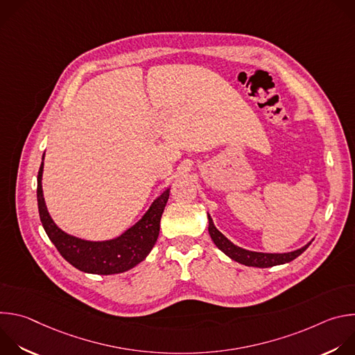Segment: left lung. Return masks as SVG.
<instances>
[{"label":"left lung","instance_id":"left-lung-1","mask_svg":"<svg viewBox=\"0 0 355 355\" xmlns=\"http://www.w3.org/2000/svg\"><path fill=\"white\" fill-rule=\"evenodd\" d=\"M208 220H209V234L214 240V243L216 244V247L219 250H222L227 257H230L232 260L244 264L247 267H259V268H268V267H274V266H281L285 263H289L292 260H295L297 256H300L303 251H305L311 243L305 244L303 247L295 250V251H289V252H259V251H250L245 248H241L236 244H233L225 234H222L214 225L212 218L208 214Z\"/></svg>","mask_w":355,"mask_h":355}]
</instances>
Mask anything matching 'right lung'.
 Segmentation results:
<instances>
[{
  "instance_id": "1",
  "label": "right lung",
  "mask_w": 355,
  "mask_h": 355,
  "mask_svg": "<svg viewBox=\"0 0 355 355\" xmlns=\"http://www.w3.org/2000/svg\"><path fill=\"white\" fill-rule=\"evenodd\" d=\"M43 157L37 173L39 216L46 234L56 245L62 257L77 270L98 275L121 274L141 263L157 241L170 188L157 196L141 219L121 236L105 241H89L63 232L49 215L42 189Z\"/></svg>"
}]
</instances>
